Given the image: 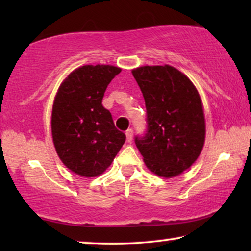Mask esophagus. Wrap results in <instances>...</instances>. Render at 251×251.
I'll return each instance as SVG.
<instances>
[{"label":"esophagus","instance_id":"34e87169","mask_svg":"<svg viewBox=\"0 0 251 251\" xmlns=\"http://www.w3.org/2000/svg\"><path fill=\"white\" fill-rule=\"evenodd\" d=\"M126 142L130 143L132 140V137H133V130L132 129H128L126 131Z\"/></svg>","mask_w":251,"mask_h":251}]
</instances>
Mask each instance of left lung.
<instances>
[{"mask_svg": "<svg viewBox=\"0 0 251 251\" xmlns=\"http://www.w3.org/2000/svg\"><path fill=\"white\" fill-rule=\"evenodd\" d=\"M146 106V131L136 136L137 149L152 173L174 177L195 162L204 144L200 96L176 68L143 66L132 71Z\"/></svg>", "mask_w": 251, "mask_h": 251, "instance_id": "8db88e82", "label": "left lung"}]
</instances>
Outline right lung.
<instances>
[{"instance_id": "obj_1", "label": "right lung", "mask_w": 251, "mask_h": 251, "mask_svg": "<svg viewBox=\"0 0 251 251\" xmlns=\"http://www.w3.org/2000/svg\"><path fill=\"white\" fill-rule=\"evenodd\" d=\"M120 72L109 65H85L68 75L54 98V147L65 166L80 176L104 173L126 142L101 104L106 88Z\"/></svg>"}]
</instances>
